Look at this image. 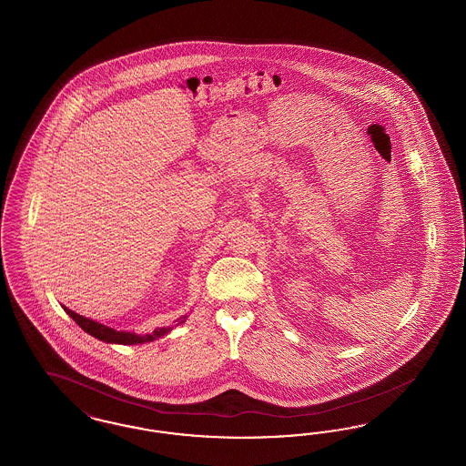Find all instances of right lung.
<instances>
[{
    "instance_id": "add662e5",
    "label": "right lung",
    "mask_w": 466,
    "mask_h": 466,
    "mask_svg": "<svg viewBox=\"0 0 466 466\" xmlns=\"http://www.w3.org/2000/svg\"><path fill=\"white\" fill-rule=\"evenodd\" d=\"M63 309L66 310L67 316L73 318V321H75L82 330H86V332L92 335V337H96V339H99V340H103V342H108V344H124V346L145 344V342L157 340V339H160V337H164V335H167V333L173 330V327H162V329H156L154 332L145 333V335L127 332V330H115V329L106 327V325H103V323H99V321H94V319H90V318L80 316L78 312L67 309L65 306H63ZM187 318H188V314L179 316L177 319V325L185 323Z\"/></svg>"
}]
</instances>
